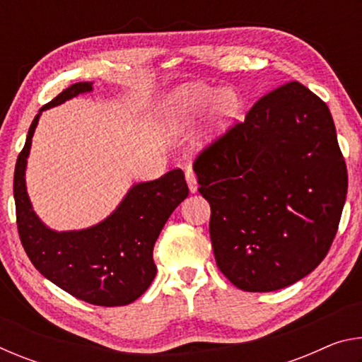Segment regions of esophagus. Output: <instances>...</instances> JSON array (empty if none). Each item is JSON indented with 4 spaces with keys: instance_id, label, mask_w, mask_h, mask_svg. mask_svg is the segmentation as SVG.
I'll use <instances>...</instances> for the list:
<instances>
[{
    "instance_id": "esophagus-1",
    "label": "esophagus",
    "mask_w": 362,
    "mask_h": 362,
    "mask_svg": "<svg viewBox=\"0 0 362 362\" xmlns=\"http://www.w3.org/2000/svg\"><path fill=\"white\" fill-rule=\"evenodd\" d=\"M185 179H187V183H188L189 192H192V193L198 192V182H196V175L193 173V169H187L185 170Z\"/></svg>"
}]
</instances>
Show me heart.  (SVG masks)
<instances>
[{
	"label": "heart",
	"instance_id": "b5f03b06",
	"mask_svg": "<svg viewBox=\"0 0 362 362\" xmlns=\"http://www.w3.org/2000/svg\"><path fill=\"white\" fill-rule=\"evenodd\" d=\"M211 106L203 131L206 140L222 134L240 108V97L230 88L217 89L199 83H185L163 97L158 105V118L169 132L185 131Z\"/></svg>",
	"mask_w": 362,
	"mask_h": 362
}]
</instances>
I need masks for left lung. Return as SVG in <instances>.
<instances>
[{
  "instance_id": "left-lung-1",
  "label": "left lung",
  "mask_w": 362,
  "mask_h": 362,
  "mask_svg": "<svg viewBox=\"0 0 362 362\" xmlns=\"http://www.w3.org/2000/svg\"><path fill=\"white\" fill-rule=\"evenodd\" d=\"M193 169L217 267L241 291L283 289L329 252L348 174L332 115L303 84L262 97Z\"/></svg>"
}]
</instances>
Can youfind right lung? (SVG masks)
Listing matches in <instances>:
<instances>
[{"mask_svg":"<svg viewBox=\"0 0 362 362\" xmlns=\"http://www.w3.org/2000/svg\"><path fill=\"white\" fill-rule=\"evenodd\" d=\"M93 90L90 81L71 84L35 116L14 173L17 228L28 259L46 279L88 303L122 306L136 302L155 279L153 247L188 187L182 170L173 169L156 180L134 183L110 216L88 228L57 231L42 222L25 180L35 129L45 110Z\"/></svg>","mask_w":362,"mask_h":362,"instance_id":"obj_1","label":"right lung"}]
</instances>
